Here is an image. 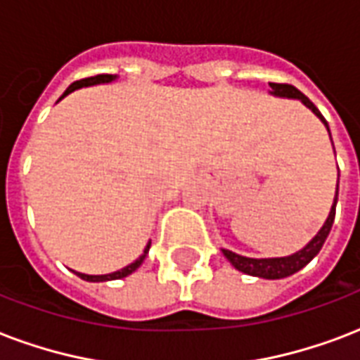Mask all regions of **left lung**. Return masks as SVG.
I'll return each instance as SVG.
<instances>
[{
    "instance_id": "left-lung-1",
    "label": "left lung",
    "mask_w": 360,
    "mask_h": 360,
    "mask_svg": "<svg viewBox=\"0 0 360 360\" xmlns=\"http://www.w3.org/2000/svg\"><path fill=\"white\" fill-rule=\"evenodd\" d=\"M271 94L279 96V98H292V100H300L304 105L311 109L317 117L321 119V122L326 126L328 130V124H326L325 117L319 113V109L309 101V98L302 94L300 90L295 89L292 84H279V82H270ZM330 134V130H328ZM336 202H338V186H336V196H334V204L330 207V213L326 217L325 224L321 226V230L315 234V238L309 241L308 245L296 251L295 255H289V257H278V259H249V257H241L238 253H232L229 249H223V255L230 260V264L234 266L236 270L243 271L247 276H255V278L262 279H281L289 278L292 274H296L298 270H302L304 266L308 264L309 260L314 259L315 255L319 253L321 247L325 243L326 236L333 229L334 217H336Z\"/></svg>"
}]
</instances>
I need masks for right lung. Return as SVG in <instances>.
Returning <instances> with one entry per match:
<instances>
[{
	"label": "right lung",
	"mask_w": 360,
	"mask_h": 360,
	"mask_svg": "<svg viewBox=\"0 0 360 360\" xmlns=\"http://www.w3.org/2000/svg\"><path fill=\"white\" fill-rule=\"evenodd\" d=\"M115 79H117V75H96V77H89V79H82V81H75L73 84H70V86H68V90H65L64 94L60 96V100H62V98H65L68 94H71V92L77 89H82V86H92V84H103V82H111V81H115ZM149 247H150V241L147 243L143 255H141L139 259L134 260L131 264L124 266L122 270L113 271V274H103V276H89V274H81V271H75V274L81 279H84V281H92V283H98V281H113V279H122V278H126V276L134 274V271H136L137 268L141 266V262H143L145 257H147V253H149Z\"/></svg>",
	"instance_id": "add662e5"
}]
</instances>
